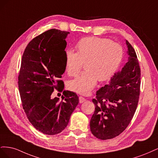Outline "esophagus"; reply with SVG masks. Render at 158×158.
Returning <instances> with one entry per match:
<instances>
[{
  "label": "esophagus",
  "instance_id": "34e87169",
  "mask_svg": "<svg viewBox=\"0 0 158 158\" xmlns=\"http://www.w3.org/2000/svg\"><path fill=\"white\" fill-rule=\"evenodd\" d=\"M85 101H86V99H85L84 97H82V96H80L79 97V102H80V103H84Z\"/></svg>",
  "mask_w": 158,
  "mask_h": 158
}]
</instances>
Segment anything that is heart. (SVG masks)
<instances>
[{"instance_id":"b5f03b06","label":"heart","mask_w":158,"mask_h":158,"mask_svg":"<svg viewBox=\"0 0 158 158\" xmlns=\"http://www.w3.org/2000/svg\"><path fill=\"white\" fill-rule=\"evenodd\" d=\"M76 48L77 52L71 49L65 52L66 73L70 76H77L83 64L85 71L70 80L68 88L82 95L89 94L98 80L103 82L111 78L118 69L124 55L121 44L94 36L81 39Z\"/></svg>"}]
</instances>
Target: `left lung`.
Listing matches in <instances>:
<instances>
[{"label": "left lung", "mask_w": 158, "mask_h": 158, "mask_svg": "<svg viewBox=\"0 0 158 158\" xmlns=\"http://www.w3.org/2000/svg\"><path fill=\"white\" fill-rule=\"evenodd\" d=\"M127 62L93 99L95 111L90 131L99 139L116 137L125 130L135 114L140 95V69L135 49L125 40Z\"/></svg>", "instance_id": "8db88e82"}]
</instances>
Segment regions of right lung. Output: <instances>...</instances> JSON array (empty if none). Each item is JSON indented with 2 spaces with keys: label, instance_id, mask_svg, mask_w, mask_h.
Wrapping results in <instances>:
<instances>
[{
  "label": "right lung",
  "instance_id": "right-lung-1",
  "mask_svg": "<svg viewBox=\"0 0 158 158\" xmlns=\"http://www.w3.org/2000/svg\"><path fill=\"white\" fill-rule=\"evenodd\" d=\"M69 33L56 29L45 31L28 44L22 59L18 88L23 110L31 125L48 135L64 130L79 103L78 95L67 90L62 101L51 96L54 88L64 89L59 79L66 70L65 40Z\"/></svg>",
  "mask_w": 158,
  "mask_h": 158
}]
</instances>
